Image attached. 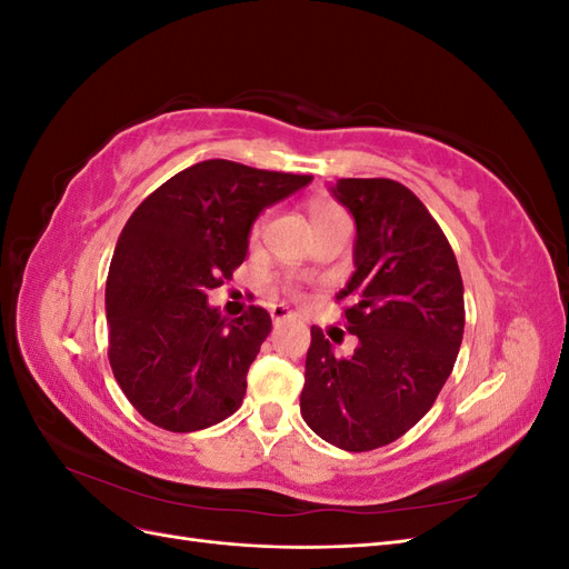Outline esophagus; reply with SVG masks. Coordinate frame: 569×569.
<instances>
[{
  "label": "esophagus",
  "instance_id": "esophagus-1",
  "mask_svg": "<svg viewBox=\"0 0 569 569\" xmlns=\"http://www.w3.org/2000/svg\"><path fill=\"white\" fill-rule=\"evenodd\" d=\"M270 316H272V322H274V325H280V322H284V320L295 318V313H291L287 306H272V308H270Z\"/></svg>",
  "mask_w": 569,
  "mask_h": 569
}]
</instances>
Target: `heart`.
Wrapping results in <instances>:
<instances>
[{
    "instance_id": "obj_1",
    "label": "heart",
    "mask_w": 569,
    "mask_h": 569,
    "mask_svg": "<svg viewBox=\"0 0 569 569\" xmlns=\"http://www.w3.org/2000/svg\"><path fill=\"white\" fill-rule=\"evenodd\" d=\"M343 211L339 209V206H335V203H330V201H316L313 206H311V222L313 226H318V222H322V220H330V218H335V216H341ZM261 228H263V218L256 222L253 226V230H251V237L256 239L258 234H261Z\"/></svg>"
}]
</instances>
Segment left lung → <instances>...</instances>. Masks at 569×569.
<instances>
[{
  "instance_id": "left-lung-1",
  "label": "left lung",
  "mask_w": 569,
  "mask_h": 569,
  "mask_svg": "<svg viewBox=\"0 0 569 569\" xmlns=\"http://www.w3.org/2000/svg\"><path fill=\"white\" fill-rule=\"evenodd\" d=\"M330 192L356 220V270L337 301L358 347L339 358L311 327L301 418L360 453L403 437L437 401L462 341V280L449 239L401 182L341 178Z\"/></svg>"
}]
</instances>
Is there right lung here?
<instances>
[{
  "mask_svg": "<svg viewBox=\"0 0 569 569\" xmlns=\"http://www.w3.org/2000/svg\"><path fill=\"white\" fill-rule=\"evenodd\" d=\"M311 180L211 159L137 206L111 258L107 322L113 377L142 418L197 432L242 406L272 320L258 306L220 316L209 291L242 266L256 218Z\"/></svg>",
  "mask_w": 569,
  "mask_h": 569,
  "instance_id": "right-lung-1",
  "label": "right lung"
}]
</instances>
